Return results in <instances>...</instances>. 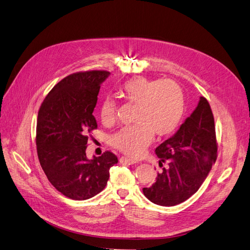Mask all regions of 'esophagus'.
Here are the masks:
<instances>
[{
    "label": "esophagus",
    "instance_id": "obj_1",
    "mask_svg": "<svg viewBox=\"0 0 250 250\" xmlns=\"http://www.w3.org/2000/svg\"><path fill=\"white\" fill-rule=\"evenodd\" d=\"M119 162L122 164H128V165H133L136 163L135 160H132L130 158H126V157H122L119 159Z\"/></svg>",
    "mask_w": 250,
    "mask_h": 250
}]
</instances>
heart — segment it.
I'll return each mask as SVG.
<instances>
[{
  "label": "heart",
  "mask_w": 250,
  "mask_h": 250,
  "mask_svg": "<svg viewBox=\"0 0 250 250\" xmlns=\"http://www.w3.org/2000/svg\"><path fill=\"white\" fill-rule=\"evenodd\" d=\"M120 94L128 103L137 104L133 126L124 127L111 137L110 142L125 154L137 157L152 139V132L159 137L172 134L179 127L185 113V94L182 87L172 80L136 77L120 86ZM104 124L114 123L116 104L107 98L101 104Z\"/></svg>",
  "instance_id": "1"
}]
</instances>
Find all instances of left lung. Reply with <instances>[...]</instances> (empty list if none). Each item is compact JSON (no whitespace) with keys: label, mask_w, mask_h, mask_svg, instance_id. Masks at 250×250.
Wrapping results in <instances>:
<instances>
[{"label":"left lung","mask_w":250,"mask_h":250,"mask_svg":"<svg viewBox=\"0 0 250 250\" xmlns=\"http://www.w3.org/2000/svg\"><path fill=\"white\" fill-rule=\"evenodd\" d=\"M155 152L162 170L151 186L143 188V194L158 206L184 203L199 189L217 159L214 116L204 96L176 133Z\"/></svg>","instance_id":"8db88e82"}]
</instances>
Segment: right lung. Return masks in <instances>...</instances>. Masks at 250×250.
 <instances>
[{"label": "right lung", "instance_id": "right-lung-1", "mask_svg": "<svg viewBox=\"0 0 250 250\" xmlns=\"http://www.w3.org/2000/svg\"><path fill=\"white\" fill-rule=\"evenodd\" d=\"M110 72L92 70L67 76L56 84L40 106L36 146L47 180L63 195L89 199L106 187L117 157L106 151L86 156L88 133L98 127L93 110L101 85Z\"/></svg>", "mask_w": 250, "mask_h": 250}]
</instances>
